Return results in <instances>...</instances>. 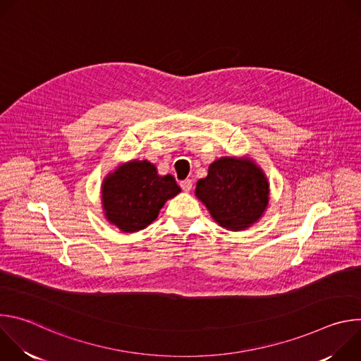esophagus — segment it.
<instances>
[{
    "instance_id": "obj_1",
    "label": "esophagus",
    "mask_w": 361,
    "mask_h": 361,
    "mask_svg": "<svg viewBox=\"0 0 361 361\" xmlns=\"http://www.w3.org/2000/svg\"><path fill=\"white\" fill-rule=\"evenodd\" d=\"M180 187L184 190V191H190L191 188H192V180H183L181 183H180Z\"/></svg>"
}]
</instances>
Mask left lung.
<instances>
[{"mask_svg":"<svg viewBox=\"0 0 361 361\" xmlns=\"http://www.w3.org/2000/svg\"><path fill=\"white\" fill-rule=\"evenodd\" d=\"M269 183L263 171L248 159L223 157L198 180L197 197L212 217L224 228L237 231L250 227L269 204Z\"/></svg>","mask_w":361,"mask_h":361,"instance_id":"8db88e82","label":"left lung"}]
</instances>
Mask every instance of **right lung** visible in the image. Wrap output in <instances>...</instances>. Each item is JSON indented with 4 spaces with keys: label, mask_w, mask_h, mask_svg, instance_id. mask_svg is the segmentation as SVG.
I'll return each mask as SVG.
<instances>
[{
    "label": "right lung",
    "mask_w": 361,
    "mask_h": 361,
    "mask_svg": "<svg viewBox=\"0 0 361 361\" xmlns=\"http://www.w3.org/2000/svg\"><path fill=\"white\" fill-rule=\"evenodd\" d=\"M180 191L173 176H159L145 160L131 161L106 178L102 207L111 224L133 233L156 220L164 202Z\"/></svg>",
    "instance_id": "1"
}]
</instances>
